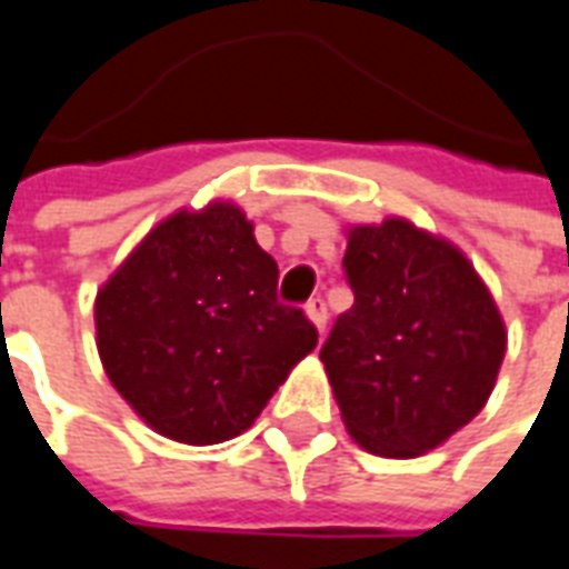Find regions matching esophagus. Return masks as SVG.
<instances>
[{
  "mask_svg": "<svg viewBox=\"0 0 569 569\" xmlns=\"http://www.w3.org/2000/svg\"><path fill=\"white\" fill-rule=\"evenodd\" d=\"M305 313H308V320L317 326V332H326V301L323 298H311V301L305 305Z\"/></svg>",
  "mask_w": 569,
  "mask_h": 569,
  "instance_id": "1",
  "label": "esophagus"
}]
</instances>
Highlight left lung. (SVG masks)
Here are the masks:
<instances>
[{
    "mask_svg": "<svg viewBox=\"0 0 569 569\" xmlns=\"http://www.w3.org/2000/svg\"><path fill=\"white\" fill-rule=\"evenodd\" d=\"M353 289L320 360L348 435L372 456L416 459L487 407L506 320L475 264L407 218L351 224Z\"/></svg>",
    "mask_w": 569,
    "mask_h": 569,
    "instance_id": "1",
    "label": "left lung"
}]
</instances>
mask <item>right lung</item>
Instances as JSON below:
<instances>
[{
    "label": "right lung",
    "mask_w": 569,
    "mask_h": 569,
    "mask_svg": "<svg viewBox=\"0 0 569 569\" xmlns=\"http://www.w3.org/2000/svg\"><path fill=\"white\" fill-rule=\"evenodd\" d=\"M230 200L178 209L94 298L110 385L157 435L209 447L243 435L317 329L277 301V261Z\"/></svg>",
    "instance_id": "right-lung-1"
}]
</instances>
